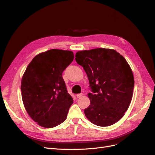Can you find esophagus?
Here are the masks:
<instances>
[{"label": "esophagus", "mask_w": 155, "mask_h": 155, "mask_svg": "<svg viewBox=\"0 0 155 155\" xmlns=\"http://www.w3.org/2000/svg\"><path fill=\"white\" fill-rule=\"evenodd\" d=\"M83 94L82 93H81V94H77V98H80V97H82L83 96Z\"/></svg>", "instance_id": "34e87169"}]
</instances>
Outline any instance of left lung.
<instances>
[{"label":"left lung","mask_w":155,"mask_h":155,"mask_svg":"<svg viewBox=\"0 0 155 155\" xmlns=\"http://www.w3.org/2000/svg\"><path fill=\"white\" fill-rule=\"evenodd\" d=\"M77 63L83 67L89 80L91 104L85 115L95 125L105 127L117 123L131 103L134 79L124 57L114 50L95 48L78 51Z\"/></svg>","instance_id":"obj_1"}]
</instances>
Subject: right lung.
<instances>
[{
    "label": "right lung",
    "mask_w": 155,
    "mask_h": 155,
    "mask_svg": "<svg viewBox=\"0 0 155 155\" xmlns=\"http://www.w3.org/2000/svg\"><path fill=\"white\" fill-rule=\"evenodd\" d=\"M73 58L71 51L52 49L36 55L24 73L22 102L29 116L40 126L54 127L67 117L73 100L62 73Z\"/></svg>",
    "instance_id": "add662e5"
}]
</instances>
